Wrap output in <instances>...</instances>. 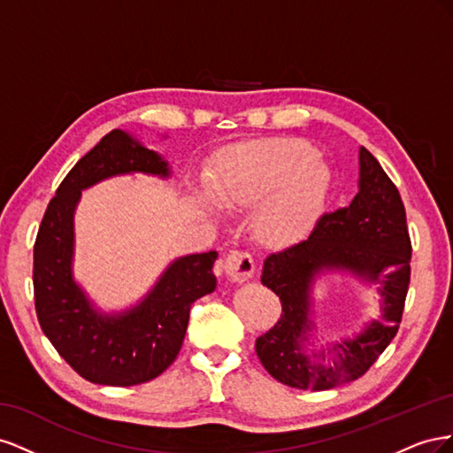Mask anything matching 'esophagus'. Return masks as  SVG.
Instances as JSON below:
<instances>
[{
    "label": "esophagus",
    "instance_id": "34e87169",
    "mask_svg": "<svg viewBox=\"0 0 453 453\" xmlns=\"http://www.w3.org/2000/svg\"><path fill=\"white\" fill-rule=\"evenodd\" d=\"M225 272L230 281L243 283L255 273V260L248 251H230L225 258Z\"/></svg>",
    "mask_w": 453,
    "mask_h": 453
}]
</instances>
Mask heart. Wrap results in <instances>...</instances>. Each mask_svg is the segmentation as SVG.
Listing matches in <instances>:
<instances>
[{"mask_svg": "<svg viewBox=\"0 0 453 453\" xmlns=\"http://www.w3.org/2000/svg\"><path fill=\"white\" fill-rule=\"evenodd\" d=\"M331 175L315 150L283 140L240 150L221 172L215 196L223 205L243 208L265 200L257 223L266 234L291 240L311 225L326 196Z\"/></svg>", "mask_w": 453, "mask_h": 453, "instance_id": "obj_1", "label": "heart"}]
</instances>
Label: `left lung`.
<instances>
[{"instance_id": "8db88e82", "label": "left lung", "mask_w": 453, "mask_h": 453, "mask_svg": "<svg viewBox=\"0 0 453 453\" xmlns=\"http://www.w3.org/2000/svg\"><path fill=\"white\" fill-rule=\"evenodd\" d=\"M359 193L349 205L325 213L311 234L265 260L263 285L280 296L281 315L258 336L255 351L272 378L296 389H333L361 378L376 363L403 319L412 243L399 188L370 150H359ZM323 269L349 271L378 282L384 315L362 333L337 342L331 356L305 355L311 283Z\"/></svg>"}]
</instances>
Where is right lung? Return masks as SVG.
I'll return each mask as SVG.
<instances>
[{
    "instance_id": "right-lung-1",
    "label": "right lung",
    "mask_w": 453,
    "mask_h": 453,
    "mask_svg": "<svg viewBox=\"0 0 453 453\" xmlns=\"http://www.w3.org/2000/svg\"><path fill=\"white\" fill-rule=\"evenodd\" d=\"M168 177L155 150L111 130L64 177L34 245V298L41 328L79 376L128 388L155 380L177 357L195 300L215 291V251L173 260L138 306L115 315L96 311L72 273L73 213L81 190L113 175Z\"/></svg>"
}]
</instances>
